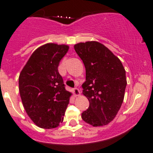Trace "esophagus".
Masks as SVG:
<instances>
[{
    "mask_svg": "<svg viewBox=\"0 0 153 153\" xmlns=\"http://www.w3.org/2000/svg\"><path fill=\"white\" fill-rule=\"evenodd\" d=\"M73 94L76 97V96H78V95H80L81 92H80V90L78 89V88H75V89H73Z\"/></svg>",
    "mask_w": 153,
    "mask_h": 153,
    "instance_id": "obj_1",
    "label": "esophagus"
}]
</instances>
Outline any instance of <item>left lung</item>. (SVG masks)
Masks as SVG:
<instances>
[{"instance_id": "1", "label": "left lung", "mask_w": 153, "mask_h": 153, "mask_svg": "<svg viewBox=\"0 0 153 153\" xmlns=\"http://www.w3.org/2000/svg\"><path fill=\"white\" fill-rule=\"evenodd\" d=\"M74 48L85 66L82 93L89 102L81 118L92 126L107 125L115 118L124 101L126 86L124 66L118 57L98 41L78 43Z\"/></svg>"}]
</instances>
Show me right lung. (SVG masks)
<instances>
[{
    "instance_id": "right-lung-1",
    "label": "right lung",
    "mask_w": 153,
    "mask_h": 153,
    "mask_svg": "<svg viewBox=\"0 0 153 153\" xmlns=\"http://www.w3.org/2000/svg\"><path fill=\"white\" fill-rule=\"evenodd\" d=\"M69 48L54 43L41 46L20 73L23 105L34 124L43 129H53L64 121L72 93L65 89L58 67Z\"/></svg>"
}]
</instances>
